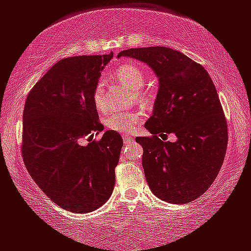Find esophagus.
<instances>
[{
	"label": "esophagus",
	"instance_id": "34e87169",
	"mask_svg": "<svg viewBox=\"0 0 251 251\" xmlns=\"http://www.w3.org/2000/svg\"><path fill=\"white\" fill-rule=\"evenodd\" d=\"M123 141H125V143H129V142L134 141V137H132L131 135H123Z\"/></svg>",
	"mask_w": 251,
	"mask_h": 251
}]
</instances>
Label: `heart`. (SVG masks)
I'll list each match as a JSON object with an SVG mask.
<instances>
[{"label": "heart", "mask_w": 251, "mask_h": 251, "mask_svg": "<svg viewBox=\"0 0 251 251\" xmlns=\"http://www.w3.org/2000/svg\"><path fill=\"white\" fill-rule=\"evenodd\" d=\"M116 79L128 87L130 91H137V98L141 102L147 101V95L140 92V89L143 87L144 83V72L140 67L134 64L122 65L119 67L117 72L115 73ZM93 100H94L95 107L100 111L107 110L106 99H104V85L102 82H99L93 92ZM143 121V113L142 111H131V113H113L108 116L106 120V125L110 130L123 132L134 131Z\"/></svg>", "instance_id": "b5f03b06"}]
</instances>
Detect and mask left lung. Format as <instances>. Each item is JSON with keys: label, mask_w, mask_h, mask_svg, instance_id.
<instances>
[{"label": "left lung", "mask_w": 251, "mask_h": 251, "mask_svg": "<svg viewBox=\"0 0 251 251\" xmlns=\"http://www.w3.org/2000/svg\"><path fill=\"white\" fill-rule=\"evenodd\" d=\"M145 63L158 78L152 115L144 126L152 137H137L143 147L142 165L152 193L171 203H186L205 193L224 163L227 123L218 92L201 65L163 46L121 51ZM158 133H175L164 142Z\"/></svg>", "instance_id": "obj_1"}]
</instances>
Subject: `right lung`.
<instances>
[{
	"label": "right lung",
	"mask_w": 251,
	"mask_h": 251,
	"mask_svg": "<svg viewBox=\"0 0 251 251\" xmlns=\"http://www.w3.org/2000/svg\"><path fill=\"white\" fill-rule=\"evenodd\" d=\"M113 58L79 55L54 64L33 86L23 113L22 156L33 180L50 199L72 213H89L109 199L123 141L103 130L93 92ZM82 138L90 143L82 146Z\"/></svg>",
	"instance_id": "right-lung-1"
}]
</instances>
